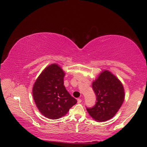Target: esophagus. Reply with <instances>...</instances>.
Wrapping results in <instances>:
<instances>
[{
	"label": "esophagus",
	"instance_id": "34e87169",
	"mask_svg": "<svg viewBox=\"0 0 147 147\" xmlns=\"http://www.w3.org/2000/svg\"><path fill=\"white\" fill-rule=\"evenodd\" d=\"M81 102H82V99L80 98H78V103L80 104Z\"/></svg>",
	"mask_w": 147,
	"mask_h": 147
}]
</instances>
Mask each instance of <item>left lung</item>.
I'll list each match as a JSON object with an SVG mask.
<instances>
[{"mask_svg": "<svg viewBox=\"0 0 147 147\" xmlns=\"http://www.w3.org/2000/svg\"><path fill=\"white\" fill-rule=\"evenodd\" d=\"M96 96L94 106L86 107L90 116L97 121L110 120L117 113L125 99L124 88L120 80L105 70L92 83Z\"/></svg>", "mask_w": 147, "mask_h": 147, "instance_id": "8db88e82", "label": "left lung"}]
</instances>
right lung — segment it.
<instances>
[{
  "instance_id": "obj_1",
  "label": "right lung",
  "mask_w": 147,
  "mask_h": 147,
  "mask_svg": "<svg viewBox=\"0 0 147 147\" xmlns=\"http://www.w3.org/2000/svg\"><path fill=\"white\" fill-rule=\"evenodd\" d=\"M64 71L57 64L46 67L33 88V96L38 110L50 119L65 115L77 103L64 86Z\"/></svg>"
}]
</instances>
